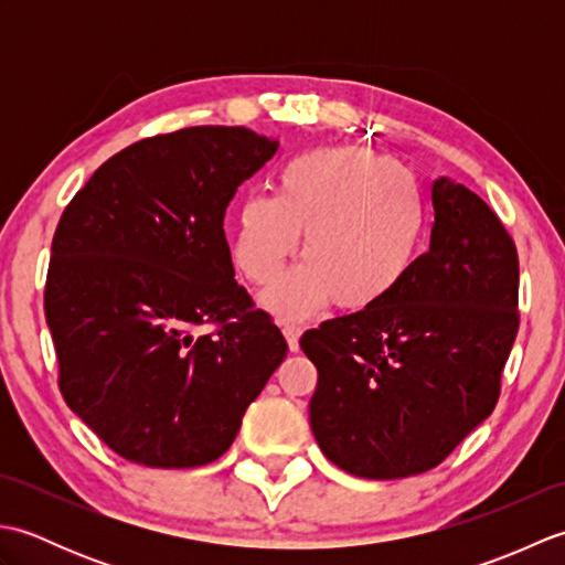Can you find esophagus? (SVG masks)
<instances>
[{"label": "esophagus", "instance_id": "34e87169", "mask_svg": "<svg viewBox=\"0 0 565 565\" xmlns=\"http://www.w3.org/2000/svg\"><path fill=\"white\" fill-rule=\"evenodd\" d=\"M281 332H284V338H286V342H289V350L291 352H296L298 350V340H301V328L298 326H289V322H286V326L281 328Z\"/></svg>", "mask_w": 565, "mask_h": 565}]
</instances>
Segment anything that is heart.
Masks as SVG:
<instances>
[{
	"label": "heart",
	"instance_id": "1",
	"mask_svg": "<svg viewBox=\"0 0 565 565\" xmlns=\"http://www.w3.org/2000/svg\"><path fill=\"white\" fill-rule=\"evenodd\" d=\"M425 233V201L398 162L366 148H318L286 162L276 196L243 201L235 264L252 284H269L303 235L306 262L264 294V306L294 320L328 301L364 310L405 281Z\"/></svg>",
	"mask_w": 565,
	"mask_h": 565
}]
</instances>
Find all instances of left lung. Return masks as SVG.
Segmentation results:
<instances>
[{
  "instance_id": "1",
  "label": "left lung",
  "mask_w": 565,
  "mask_h": 565,
  "mask_svg": "<svg viewBox=\"0 0 565 565\" xmlns=\"http://www.w3.org/2000/svg\"><path fill=\"white\" fill-rule=\"evenodd\" d=\"M429 249L386 301L301 338L318 369L310 429L342 471L393 481L439 466L493 413L520 328V259L463 184H431Z\"/></svg>"
}]
</instances>
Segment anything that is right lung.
<instances>
[{"instance_id":"add662e5","label":"right lung","mask_w":565,"mask_h":565,"mask_svg":"<svg viewBox=\"0 0 565 565\" xmlns=\"http://www.w3.org/2000/svg\"><path fill=\"white\" fill-rule=\"evenodd\" d=\"M279 140L194 126L138 140L67 203L45 320L72 413L126 461L223 456L286 340L233 279L223 218Z\"/></svg>"}]
</instances>
